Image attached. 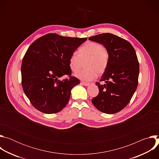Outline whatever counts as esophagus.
Segmentation results:
<instances>
[{
    "label": "esophagus",
    "mask_w": 159,
    "mask_h": 159,
    "mask_svg": "<svg viewBox=\"0 0 159 159\" xmlns=\"http://www.w3.org/2000/svg\"><path fill=\"white\" fill-rule=\"evenodd\" d=\"M81 84L82 85H84V86H88V85H89V83H87V82H81Z\"/></svg>",
    "instance_id": "34e87169"
}]
</instances>
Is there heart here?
Returning <instances> with one entry per match:
<instances>
[{"mask_svg":"<svg viewBox=\"0 0 159 159\" xmlns=\"http://www.w3.org/2000/svg\"><path fill=\"white\" fill-rule=\"evenodd\" d=\"M69 67L74 72H77L85 62V69L75 74L84 81L95 79L99 74H103L109 62V54L102 45L96 42H87L79 49L78 54L72 53L69 58Z\"/></svg>","mask_w":159,"mask_h":159,"instance_id":"1","label":"heart"}]
</instances>
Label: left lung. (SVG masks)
Returning a JSON list of instances; mask_svg holds the SVG:
<instances>
[{
    "mask_svg": "<svg viewBox=\"0 0 159 159\" xmlns=\"http://www.w3.org/2000/svg\"><path fill=\"white\" fill-rule=\"evenodd\" d=\"M102 44L109 54V62L100 82L96 84L99 94L92 99L100 111L115 114L129 102L138 86L139 63L132 45L128 41L111 33H102L89 38Z\"/></svg>",
    "mask_w": 159,
    "mask_h": 159,
    "instance_id": "1",
    "label": "left lung"
}]
</instances>
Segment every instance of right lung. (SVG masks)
Here are the masks:
<instances>
[{
	"label": "right lung",
	"instance_id": "add662e5",
	"mask_svg": "<svg viewBox=\"0 0 159 159\" xmlns=\"http://www.w3.org/2000/svg\"><path fill=\"white\" fill-rule=\"evenodd\" d=\"M87 38L49 33L28 48L21 65L22 86L31 104L45 114L61 111L69 101L72 89L80 80L71 75L69 58ZM64 75L69 77L63 80Z\"/></svg>",
	"mask_w": 159,
	"mask_h": 159
}]
</instances>
